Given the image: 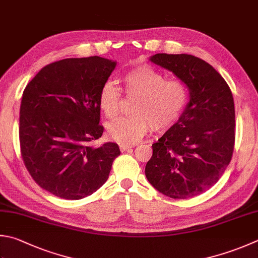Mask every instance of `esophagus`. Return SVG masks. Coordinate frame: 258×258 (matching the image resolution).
<instances>
[{"mask_svg":"<svg viewBox=\"0 0 258 258\" xmlns=\"http://www.w3.org/2000/svg\"><path fill=\"white\" fill-rule=\"evenodd\" d=\"M133 148H134V146H130V145H123V144L120 145L121 152H125V150H131Z\"/></svg>","mask_w":258,"mask_h":258,"instance_id":"34e87169","label":"esophagus"}]
</instances>
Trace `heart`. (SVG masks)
<instances>
[{
  "label": "heart",
  "instance_id": "1",
  "mask_svg": "<svg viewBox=\"0 0 258 258\" xmlns=\"http://www.w3.org/2000/svg\"><path fill=\"white\" fill-rule=\"evenodd\" d=\"M123 91L127 96H136L134 114L119 116L106 124L111 139L123 145L139 142L152 128L160 130L171 127L185 109L188 91L179 80H166L162 73L148 65L137 66L122 76ZM122 92L113 82L101 89L99 104L108 118L120 110Z\"/></svg>",
  "mask_w": 258,
  "mask_h": 258
}]
</instances>
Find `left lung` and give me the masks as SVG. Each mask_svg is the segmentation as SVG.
Returning <instances> with one entry per match:
<instances>
[{"label":"left lung","mask_w":258,"mask_h":258,"mask_svg":"<svg viewBox=\"0 0 258 258\" xmlns=\"http://www.w3.org/2000/svg\"><path fill=\"white\" fill-rule=\"evenodd\" d=\"M150 61L187 86L189 101L176 123L157 143L146 164L148 182L172 199H188L216 184L235 145V104L226 81L196 56L156 53Z\"/></svg>","instance_id":"obj_1"}]
</instances>
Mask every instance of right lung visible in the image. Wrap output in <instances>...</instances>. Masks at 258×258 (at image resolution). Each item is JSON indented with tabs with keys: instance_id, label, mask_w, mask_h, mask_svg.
I'll use <instances>...</instances> for the list:
<instances>
[{
	"instance_id": "add662e5",
	"label": "right lung",
	"mask_w": 258,
	"mask_h": 258,
	"mask_svg": "<svg viewBox=\"0 0 258 258\" xmlns=\"http://www.w3.org/2000/svg\"><path fill=\"white\" fill-rule=\"evenodd\" d=\"M116 62L67 58L29 82L20 106L21 156L39 186L66 200L91 196L106 182L119 146L90 143L103 134L99 95Z\"/></svg>"
}]
</instances>
